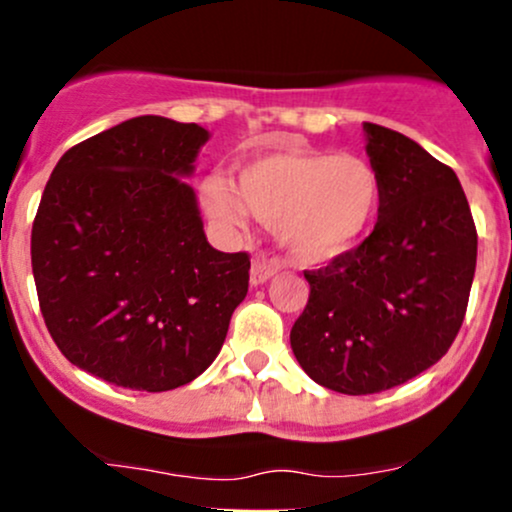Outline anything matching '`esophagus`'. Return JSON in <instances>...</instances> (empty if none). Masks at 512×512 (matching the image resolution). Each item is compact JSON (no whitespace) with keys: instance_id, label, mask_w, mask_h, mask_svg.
Wrapping results in <instances>:
<instances>
[{"instance_id":"34e87169","label":"esophagus","mask_w":512,"mask_h":512,"mask_svg":"<svg viewBox=\"0 0 512 512\" xmlns=\"http://www.w3.org/2000/svg\"><path fill=\"white\" fill-rule=\"evenodd\" d=\"M279 272V262L276 260H269V257H255L252 260V269H250V284L252 286H260V284H267L272 276Z\"/></svg>"}]
</instances>
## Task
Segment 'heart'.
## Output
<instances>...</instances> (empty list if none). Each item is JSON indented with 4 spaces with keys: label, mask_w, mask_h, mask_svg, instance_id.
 Masks as SVG:
<instances>
[{
    "label": "heart",
    "mask_w": 512,
    "mask_h": 512,
    "mask_svg": "<svg viewBox=\"0 0 512 512\" xmlns=\"http://www.w3.org/2000/svg\"><path fill=\"white\" fill-rule=\"evenodd\" d=\"M383 197L378 170L358 156L281 149L243 163L236 187L221 175L202 182L211 219L240 228L248 214L276 226L296 260L327 262L356 248Z\"/></svg>",
    "instance_id": "b5f03b06"
}]
</instances>
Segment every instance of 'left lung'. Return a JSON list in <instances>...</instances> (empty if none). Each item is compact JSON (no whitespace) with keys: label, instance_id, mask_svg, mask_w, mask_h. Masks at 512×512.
I'll list each match as a JSON object with an SVG mask.
<instances>
[{"label":"left lung","instance_id":"1","mask_svg":"<svg viewBox=\"0 0 512 512\" xmlns=\"http://www.w3.org/2000/svg\"><path fill=\"white\" fill-rule=\"evenodd\" d=\"M363 129L383 182L378 223L305 272L308 305L291 330L301 368L342 395L390 390L448 354L477 269V226L455 170L395 129Z\"/></svg>","mask_w":512,"mask_h":512}]
</instances>
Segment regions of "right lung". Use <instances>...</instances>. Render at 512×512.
Masks as SVG:
<instances>
[{
    "label": "right lung",
    "mask_w": 512,
    "mask_h": 512,
    "mask_svg": "<svg viewBox=\"0 0 512 512\" xmlns=\"http://www.w3.org/2000/svg\"><path fill=\"white\" fill-rule=\"evenodd\" d=\"M209 132L142 115L72 146L31 233L40 313L76 368L166 392L211 366L250 281L248 252L207 243L187 175Z\"/></svg>",
    "instance_id": "add662e5"
}]
</instances>
